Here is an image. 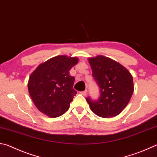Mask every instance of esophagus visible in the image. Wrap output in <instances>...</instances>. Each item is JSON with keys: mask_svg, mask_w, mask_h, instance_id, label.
I'll list each match as a JSON object with an SVG mask.
<instances>
[{"mask_svg": "<svg viewBox=\"0 0 157 157\" xmlns=\"http://www.w3.org/2000/svg\"><path fill=\"white\" fill-rule=\"evenodd\" d=\"M86 93H87V90H84V91H81L80 94H82V95H84V96H86Z\"/></svg>", "mask_w": 157, "mask_h": 157, "instance_id": "1", "label": "esophagus"}]
</instances>
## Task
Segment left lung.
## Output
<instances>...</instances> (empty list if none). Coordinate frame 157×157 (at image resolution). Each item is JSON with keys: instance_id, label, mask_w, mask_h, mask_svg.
<instances>
[{"instance_id": "8db88e82", "label": "left lung", "mask_w": 157, "mask_h": 157, "mask_svg": "<svg viewBox=\"0 0 157 157\" xmlns=\"http://www.w3.org/2000/svg\"><path fill=\"white\" fill-rule=\"evenodd\" d=\"M93 77L99 88V98H86L91 110L103 118L115 117L129 102L134 91L132 77L126 68L103 56L88 58Z\"/></svg>"}]
</instances>
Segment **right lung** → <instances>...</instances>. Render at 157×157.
<instances>
[{"instance_id":"obj_1","label":"right lung","mask_w":157,"mask_h":157,"mask_svg":"<svg viewBox=\"0 0 157 157\" xmlns=\"http://www.w3.org/2000/svg\"><path fill=\"white\" fill-rule=\"evenodd\" d=\"M78 62L77 58L58 56L40 64L31 74L28 89L31 99L41 113L58 117L69 108L77 91L75 78L69 70Z\"/></svg>"}]
</instances>
